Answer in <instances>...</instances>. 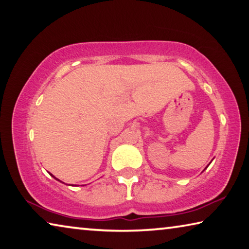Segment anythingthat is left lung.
<instances>
[{
  "label": "left lung",
  "mask_w": 249,
  "mask_h": 249,
  "mask_svg": "<svg viewBox=\"0 0 249 249\" xmlns=\"http://www.w3.org/2000/svg\"><path fill=\"white\" fill-rule=\"evenodd\" d=\"M209 165H210V164H209ZM209 165H207V166H209ZM207 166H206V168H207ZM206 168H205V169H206Z\"/></svg>",
  "instance_id": "1"
}]
</instances>
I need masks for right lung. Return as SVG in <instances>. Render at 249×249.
Returning <instances> with one entry per match:
<instances>
[{
	"label": "right lung",
	"mask_w": 249,
	"mask_h": 249,
	"mask_svg": "<svg viewBox=\"0 0 249 249\" xmlns=\"http://www.w3.org/2000/svg\"><path fill=\"white\" fill-rule=\"evenodd\" d=\"M51 175H52V177H53V178H55V180H57V181H59V180H58V178H56L54 177V175H53V174H51ZM60 182H62V181H60ZM62 183H64V182H62Z\"/></svg>",
	"instance_id": "add662e5"
}]
</instances>
